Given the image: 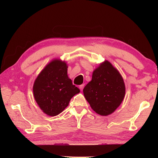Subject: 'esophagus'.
Segmentation results:
<instances>
[{"mask_svg":"<svg viewBox=\"0 0 158 158\" xmlns=\"http://www.w3.org/2000/svg\"><path fill=\"white\" fill-rule=\"evenodd\" d=\"M84 84H81V85H79V89L82 91V90H83V89H84Z\"/></svg>","mask_w":158,"mask_h":158,"instance_id":"esophagus-1","label":"esophagus"}]
</instances>
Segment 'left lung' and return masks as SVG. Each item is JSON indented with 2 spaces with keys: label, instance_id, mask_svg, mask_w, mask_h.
<instances>
[{
  "label": "left lung",
  "instance_id": "1",
  "mask_svg": "<svg viewBox=\"0 0 158 158\" xmlns=\"http://www.w3.org/2000/svg\"><path fill=\"white\" fill-rule=\"evenodd\" d=\"M83 92L93 110L106 116L114 112L123 100L125 85L118 70L105 60L94 69L92 80Z\"/></svg>",
  "mask_w": 158,
  "mask_h": 158
}]
</instances>
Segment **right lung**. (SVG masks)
<instances>
[{"label":"right lung","mask_w":158,"mask_h":158,"mask_svg":"<svg viewBox=\"0 0 158 158\" xmlns=\"http://www.w3.org/2000/svg\"><path fill=\"white\" fill-rule=\"evenodd\" d=\"M68 64L54 58L44 67L34 81V98L41 110L55 116L68 106L71 98L80 92L68 75Z\"/></svg>","instance_id":"right-lung-1"}]
</instances>
